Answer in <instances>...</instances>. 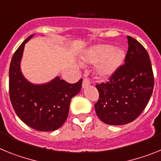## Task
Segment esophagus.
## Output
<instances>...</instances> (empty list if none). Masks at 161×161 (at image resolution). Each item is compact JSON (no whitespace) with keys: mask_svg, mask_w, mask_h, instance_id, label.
<instances>
[{"mask_svg":"<svg viewBox=\"0 0 161 161\" xmlns=\"http://www.w3.org/2000/svg\"><path fill=\"white\" fill-rule=\"evenodd\" d=\"M90 85V81L88 80L87 79H83V81H82V88H86L87 86Z\"/></svg>","mask_w":161,"mask_h":161,"instance_id":"esophagus-1","label":"esophagus"}]
</instances>
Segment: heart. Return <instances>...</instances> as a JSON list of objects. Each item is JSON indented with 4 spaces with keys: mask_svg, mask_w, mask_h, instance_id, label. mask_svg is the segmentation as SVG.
<instances>
[{
    "mask_svg": "<svg viewBox=\"0 0 161 161\" xmlns=\"http://www.w3.org/2000/svg\"><path fill=\"white\" fill-rule=\"evenodd\" d=\"M125 53L119 47L108 44H97L90 47L82 57L86 64L96 65V71L101 78H108L121 66Z\"/></svg>",
    "mask_w": 161,
    "mask_h": 161,
    "instance_id": "b5f03b06",
    "label": "heart"
}]
</instances>
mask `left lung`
Instances as JSON below:
<instances>
[{"label":"left lung","mask_w":161,"mask_h":161,"mask_svg":"<svg viewBox=\"0 0 161 161\" xmlns=\"http://www.w3.org/2000/svg\"><path fill=\"white\" fill-rule=\"evenodd\" d=\"M125 64L109 81L96 85L99 100L95 104L98 117L108 125H121L135 121L144 110L154 87L151 60L144 47L127 36Z\"/></svg>","instance_id":"left-lung-1"}]
</instances>
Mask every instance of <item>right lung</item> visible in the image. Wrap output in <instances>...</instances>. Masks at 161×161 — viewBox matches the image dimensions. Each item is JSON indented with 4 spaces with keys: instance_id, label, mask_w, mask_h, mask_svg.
<instances>
[{
    "instance_id": "obj_1",
    "label": "right lung",
    "mask_w": 161,
    "mask_h": 161,
    "mask_svg": "<svg viewBox=\"0 0 161 161\" xmlns=\"http://www.w3.org/2000/svg\"><path fill=\"white\" fill-rule=\"evenodd\" d=\"M34 35L23 41L13 55L9 66V97L18 117L23 122L39 131L59 129L67 119L70 100L79 94L82 79L68 83L60 77L44 84H33L22 74L20 62L25 44Z\"/></svg>"
}]
</instances>
